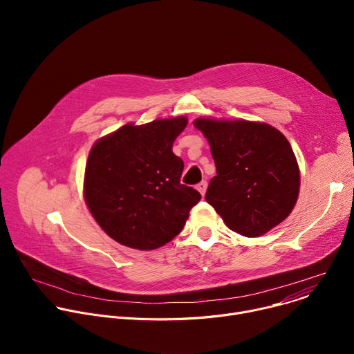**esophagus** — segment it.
I'll return each mask as SVG.
<instances>
[{
  "label": "esophagus",
  "mask_w": 354,
  "mask_h": 354,
  "mask_svg": "<svg viewBox=\"0 0 354 354\" xmlns=\"http://www.w3.org/2000/svg\"><path fill=\"white\" fill-rule=\"evenodd\" d=\"M196 189L200 192L201 196H205V194H206V190H207V182H206V180L200 182V183L196 186Z\"/></svg>",
  "instance_id": "obj_1"
}]
</instances>
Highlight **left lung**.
Masks as SVG:
<instances>
[{"instance_id":"1","label":"left lung","mask_w":354,"mask_h":354,"mask_svg":"<svg viewBox=\"0 0 354 354\" xmlns=\"http://www.w3.org/2000/svg\"><path fill=\"white\" fill-rule=\"evenodd\" d=\"M194 126L212 147L217 175L206 200L227 227L261 236L292 210L299 171L287 138L274 127L246 120L197 119Z\"/></svg>"}]
</instances>
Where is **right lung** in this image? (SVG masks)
<instances>
[{"mask_svg": "<svg viewBox=\"0 0 354 354\" xmlns=\"http://www.w3.org/2000/svg\"><path fill=\"white\" fill-rule=\"evenodd\" d=\"M187 120L126 124L99 140L85 168V200L111 238L151 250L172 241L201 194L180 183L183 161L172 153Z\"/></svg>", "mask_w": 354, "mask_h": 354, "instance_id": "add662e5", "label": "right lung"}]
</instances>
